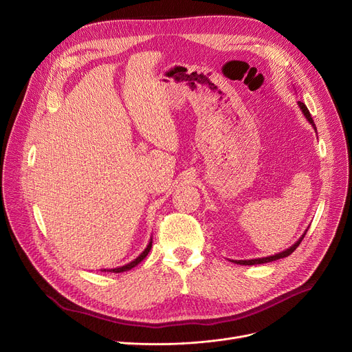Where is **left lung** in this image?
Here are the masks:
<instances>
[{
    "mask_svg": "<svg viewBox=\"0 0 352 352\" xmlns=\"http://www.w3.org/2000/svg\"><path fill=\"white\" fill-rule=\"evenodd\" d=\"M298 104H300V108L302 109V113H304V116H305V118L312 124V126L316 128V124H314V120H312V117H311V114H309V111H308V108L305 107V104L304 102H301V101H298ZM305 234H307V231L304 232V235L298 239L297 243H295L292 247H289L288 250H285V251H283V252H280V254H275V255H272V256H265V258H256V260H247V261H232V263H235V264H239V265H255V264H265V263H271V261H275V260H280V258H284V256H288L289 254H292L295 250H297V247L301 244V241L304 239V236H305Z\"/></svg>",
    "mask_w": 352,
    "mask_h": 352,
    "instance_id": "1",
    "label": "left lung"
}]
</instances>
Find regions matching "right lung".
<instances>
[{
    "instance_id": "add662e5",
    "label": "right lung",
    "mask_w": 352,
    "mask_h": 352,
    "mask_svg": "<svg viewBox=\"0 0 352 352\" xmlns=\"http://www.w3.org/2000/svg\"><path fill=\"white\" fill-rule=\"evenodd\" d=\"M151 247H153V241H150V244L146 245V248L144 250V252L138 256V258H135L134 261H131L129 264H126V265H124V267H120V268H114V270H109V271H113V272H122V271H128V270H131V268H134L135 265H138L144 258L148 255V252H150V250H151ZM105 271V270H104Z\"/></svg>"
}]
</instances>
